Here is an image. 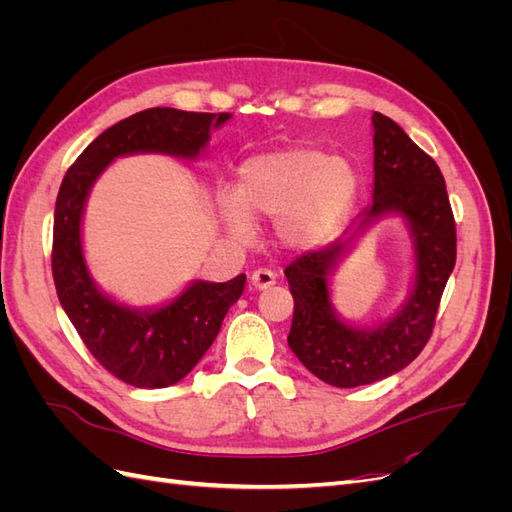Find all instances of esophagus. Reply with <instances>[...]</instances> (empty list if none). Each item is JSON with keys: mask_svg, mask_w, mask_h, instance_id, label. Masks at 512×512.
<instances>
[{"mask_svg": "<svg viewBox=\"0 0 512 512\" xmlns=\"http://www.w3.org/2000/svg\"><path fill=\"white\" fill-rule=\"evenodd\" d=\"M250 282H252L254 288L265 290V288H269V286L275 284V273H273L271 269H256V271L252 273V277H250Z\"/></svg>", "mask_w": 512, "mask_h": 512, "instance_id": "obj_1", "label": "esophagus"}]
</instances>
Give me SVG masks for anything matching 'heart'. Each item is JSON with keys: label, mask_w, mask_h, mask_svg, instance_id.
Instances as JSON below:
<instances>
[{"label": "heart", "mask_w": 512, "mask_h": 512, "mask_svg": "<svg viewBox=\"0 0 512 512\" xmlns=\"http://www.w3.org/2000/svg\"><path fill=\"white\" fill-rule=\"evenodd\" d=\"M354 168L316 147L262 153L241 166L239 198L220 196V211L237 239L252 235V219L277 220V235L297 250H312L335 237L354 205Z\"/></svg>", "instance_id": "1"}]
</instances>
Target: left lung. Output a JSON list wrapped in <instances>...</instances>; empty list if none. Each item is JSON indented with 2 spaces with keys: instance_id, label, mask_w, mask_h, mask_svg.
Returning <instances> with one entry per match:
<instances>
[{
  "instance_id": "8db88e82",
  "label": "left lung",
  "mask_w": 512,
  "mask_h": 512,
  "mask_svg": "<svg viewBox=\"0 0 512 512\" xmlns=\"http://www.w3.org/2000/svg\"><path fill=\"white\" fill-rule=\"evenodd\" d=\"M374 121V200L348 235L309 250L286 267L294 299L288 346L316 378L352 389L389 378L410 365L429 342L442 292L457 258V230L438 164L412 143L393 119ZM386 212L409 220L417 252V282L411 301L376 330H354L339 321L328 299V275L360 234Z\"/></svg>"
}]
</instances>
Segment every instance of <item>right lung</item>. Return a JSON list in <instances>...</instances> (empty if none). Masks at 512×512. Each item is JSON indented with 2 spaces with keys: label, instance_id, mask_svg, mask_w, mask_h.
Returning a JSON list of instances; mask_svg holds the SVG:
<instances>
[{
  "label": "right lung",
  "instance_id": "right-lung-1",
  "mask_svg": "<svg viewBox=\"0 0 512 512\" xmlns=\"http://www.w3.org/2000/svg\"><path fill=\"white\" fill-rule=\"evenodd\" d=\"M230 113H188L147 108L104 130L87 145L61 181L55 203L51 267L57 297L94 359L136 389H164L185 378L218 337L222 320L245 288V275L230 282H194L156 312H136L102 294L85 267L81 218L89 188L119 156L158 151L194 158Z\"/></svg>",
  "mask_w": 512,
  "mask_h": 512
}]
</instances>
